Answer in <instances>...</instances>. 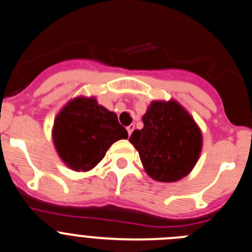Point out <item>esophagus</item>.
<instances>
[{
	"mask_svg": "<svg viewBox=\"0 0 252 252\" xmlns=\"http://www.w3.org/2000/svg\"><path fill=\"white\" fill-rule=\"evenodd\" d=\"M135 130V125L133 124H131L130 126H127V132H128V135H131V133H132V131Z\"/></svg>",
	"mask_w": 252,
	"mask_h": 252,
	"instance_id": "1",
	"label": "esophagus"
}]
</instances>
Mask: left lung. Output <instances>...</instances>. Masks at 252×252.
I'll return each mask as SVG.
<instances>
[{
	"label": "left lung",
	"instance_id": "obj_1",
	"mask_svg": "<svg viewBox=\"0 0 252 252\" xmlns=\"http://www.w3.org/2000/svg\"><path fill=\"white\" fill-rule=\"evenodd\" d=\"M144 128L130 142L138 151L145 171L160 182H175L191 172L200 158L201 131L179 102L154 101L142 116Z\"/></svg>",
	"mask_w": 252,
	"mask_h": 252
}]
</instances>
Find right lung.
<instances>
[{"instance_id": "add662e5", "label": "right lung", "mask_w": 252, "mask_h": 252, "mask_svg": "<svg viewBox=\"0 0 252 252\" xmlns=\"http://www.w3.org/2000/svg\"><path fill=\"white\" fill-rule=\"evenodd\" d=\"M115 112L94 97H76L55 119L52 138L61 160L73 171H89L97 165L114 142L127 138Z\"/></svg>"}]
</instances>
